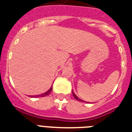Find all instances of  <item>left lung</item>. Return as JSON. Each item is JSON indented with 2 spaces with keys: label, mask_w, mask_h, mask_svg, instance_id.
Instances as JSON below:
<instances>
[{
  "label": "left lung",
  "mask_w": 132,
  "mask_h": 132,
  "mask_svg": "<svg viewBox=\"0 0 132 132\" xmlns=\"http://www.w3.org/2000/svg\"><path fill=\"white\" fill-rule=\"evenodd\" d=\"M72 94H73V96H74L76 100L79 101H81V102H82V101H83V100H81V99H80V98H78V97H77V96L76 94H75L74 92H73V91H72Z\"/></svg>",
  "instance_id": "1"
}]
</instances>
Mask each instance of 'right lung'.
Instances as JSON below:
<instances>
[{
    "label": "right lung",
    "instance_id": "right-lung-1",
    "mask_svg": "<svg viewBox=\"0 0 132 132\" xmlns=\"http://www.w3.org/2000/svg\"><path fill=\"white\" fill-rule=\"evenodd\" d=\"M52 89H53V88H52V87H51V88H50L49 90H48L47 92H46L45 93H44V94H40V95H37V96H36V97H37V96H38V97H42V96H46V95H48V94H49L50 93H51V92L52 91Z\"/></svg>",
    "mask_w": 132,
    "mask_h": 132
}]
</instances>
